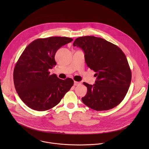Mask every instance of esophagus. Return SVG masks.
I'll use <instances>...</instances> for the list:
<instances>
[{
	"mask_svg": "<svg viewBox=\"0 0 149 149\" xmlns=\"http://www.w3.org/2000/svg\"><path fill=\"white\" fill-rule=\"evenodd\" d=\"M81 84V82H77V81H74V85L77 86V85H80Z\"/></svg>",
	"mask_w": 149,
	"mask_h": 149,
	"instance_id": "34e87169",
	"label": "esophagus"
}]
</instances>
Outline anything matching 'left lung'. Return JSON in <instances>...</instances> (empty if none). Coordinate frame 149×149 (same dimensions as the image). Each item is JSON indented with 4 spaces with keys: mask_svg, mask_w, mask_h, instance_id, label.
Wrapping results in <instances>:
<instances>
[{
    "mask_svg": "<svg viewBox=\"0 0 149 149\" xmlns=\"http://www.w3.org/2000/svg\"><path fill=\"white\" fill-rule=\"evenodd\" d=\"M74 46L81 48L87 66L96 72L94 85L85 82L87 93L81 98L86 106L96 111L112 109L124 99L131 81L127 58L116 45L94 36L76 38Z\"/></svg>",
    "mask_w": 149,
    "mask_h": 149,
    "instance_id": "1",
    "label": "left lung"
}]
</instances>
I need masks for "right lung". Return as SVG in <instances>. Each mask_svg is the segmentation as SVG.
<instances>
[{"label":"right lung","mask_w":149,"mask_h":149,"mask_svg":"<svg viewBox=\"0 0 149 149\" xmlns=\"http://www.w3.org/2000/svg\"><path fill=\"white\" fill-rule=\"evenodd\" d=\"M72 41L65 37L39 38L22 53L14 69V83L19 97L29 108L38 111L52 108L73 85L72 79L62 80L49 71L56 65L57 50Z\"/></svg>","instance_id":"add662e5"}]
</instances>
